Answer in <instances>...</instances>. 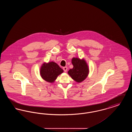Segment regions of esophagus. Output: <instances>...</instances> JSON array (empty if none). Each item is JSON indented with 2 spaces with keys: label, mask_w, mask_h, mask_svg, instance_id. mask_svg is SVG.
<instances>
[{
  "label": "esophagus",
  "mask_w": 132,
  "mask_h": 132,
  "mask_svg": "<svg viewBox=\"0 0 132 132\" xmlns=\"http://www.w3.org/2000/svg\"><path fill=\"white\" fill-rule=\"evenodd\" d=\"M63 70H64V71L65 72H66L67 71V67H63Z\"/></svg>",
  "instance_id": "esophagus-1"
}]
</instances>
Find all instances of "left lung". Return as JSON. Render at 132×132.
<instances>
[{
    "label": "left lung",
    "instance_id": "1",
    "mask_svg": "<svg viewBox=\"0 0 132 132\" xmlns=\"http://www.w3.org/2000/svg\"><path fill=\"white\" fill-rule=\"evenodd\" d=\"M73 68L70 69L68 74L75 82L78 83L84 81L89 74V67L86 61L78 57H73L72 59Z\"/></svg>",
    "mask_w": 132,
    "mask_h": 132
}]
</instances>
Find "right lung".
Segmentation results:
<instances>
[{"instance_id": "right-lung-1", "label": "right lung", "mask_w": 132, "mask_h": 132, "mask_svg": "<svg viewBox=\"0 0 132 132\" xmlns=\"http://www.w3.org/2000/svg\"><path fill=\"white\" fill-rule=\"evenodd\" d=\"M61 69L56 63L50 61L44 62L40 68L39 73L41 77L46 82L52 83L55 81L57 77L63 73Z\"/></svg>"}]
</instances>
